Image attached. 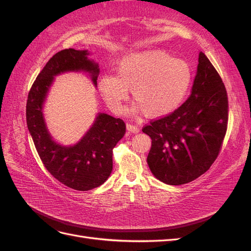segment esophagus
<instances>
[{
  "instance_id": "obj_1",
  "label": "esophagus",
  "mask_w": 251,
  "mask_h": 251,
  "mask_svg": "<svg viewBox=\"0 0 251 251\" xmlns=\"http://www.w3.org/2000/svg\"><path fill=\"white\" fill-rule=\"evenodd\" d=\"M126 130L131 133H139V127L136 126H133V125H130V124L126 125Z\"/></svg>"
}]
</instances>
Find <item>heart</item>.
I'll return each mask as SVG.
<instances>
[{
  "label": "heart",
  "instance_id": "1",
  "mask_svg": "<svg viewBox=\"0 0 251 251\" xmlns=\"http://www.w3.org/2000/svg\"><path fill=\"white\" fill-rule=\"evenodd\" d=\"M192 79V68L186 60L161 50H146L125 55L117 64L116 76L104 75L98 89L113 112H123L132 90L137 101L132 112L144 111L148 117L158 118L180 107Z\"/></svg>",
  "mask_w": 251,
  "mask_h": 251
}]
</instances>
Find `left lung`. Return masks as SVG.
<instances>
[{
  "label": "left lung",
  "mask_w": 251,
  "mask_h": 251,
  "mask_svg": "<svg viewBox=\"0 0 251 251\" xmlns=\"http://www.w3.org/2000/svg\"><path fill=\"white\" fill-rule=\"evenodd\" d=\"M198 63L186 101L142 128L151 139L149 168L169 185L188 183L206 172L219 155L227 130L228 100L224 83L203 52Z\"/></svg>",
  "instance_id": "left-lung-1"
}]
</instances>
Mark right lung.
Here are the masks:
<instances>
[{
	"mask_svg": "<svg viewBox=\"0 0 251 251\" xmlns=\"http://www.w3.org/2000/svg\"><path fill=\"white\" fill-rule=\"evenodd\" d=\"M88 50L65 49L53 55L29 91L26 120L30 135L45 168L53 177L75 191H90L104 183L113 170V149L126 134L124 120L98 113L93 125L73 146L52 138L43 108L54 77L66 72H86L97 87L100 66Z\"/></svg>",
	"mask_w": 251,
	"mask_h": 251,
	"instance_id": "add662e5",
	"label": "right lung"
}]
</instances>
